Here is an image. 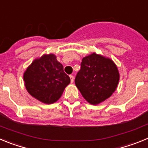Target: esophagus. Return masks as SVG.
<instances>
[{"label":"esophagus","mask_w":148,"mask_h":148,"mask_svg":"<svg viewBox=\"0 0 148 148\" xmlns=\"http://www.w3.org/2000/svg\"><path fill=\"white\" fill-rule=\"evenodd\" d=\"M70 82H71V83H73V82H74V76H73V75H70Z\"/></svg>","instance_id":"esophagus-1"}]
</instances>
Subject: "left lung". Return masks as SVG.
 I'll use <instances>...</instances> for the list:
<instances>
[{
	"label": "left lung",
	"instance_id": "obj_1",
	"mask_svg": "<svg viewBox=\"0 0 148 148\" xmlns=\"http://www.w3.org/2000/svg\"><path fill=\"white\" fill-rule=\"evenodd\" d=\"M119 81V73L115 63L93 53L82 59L75 84L87 101L98 104L115 92Z\"/></svg>",
	"mask_w": 148,
	"mask_h": 148
}]
</instances>
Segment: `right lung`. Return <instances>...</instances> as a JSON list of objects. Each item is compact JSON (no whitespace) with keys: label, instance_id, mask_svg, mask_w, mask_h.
<instances>
[{"label":"right lung","instance_id":"obj_1","mask_svg":"<svg viewBox=\"0 0 148 148\" xmlns=\"http://www.w3.org/2000/svg\"><path fill=\"white\" fill-rule=\"evenodd\" d=\"M29 93L44 104H53L61 98L70 78L54 54L44 55L34 60L23 73Z\"/></svg>","mask_w":148,"mask_h":148}]
</instances>
